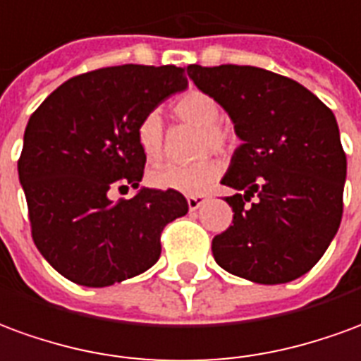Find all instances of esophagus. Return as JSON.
Returning a JSON list of instances; mask_svg holds the SVG:
<instances>
[{
  "mask_svg": "<svg viewBox=\"0 0 361 361\" xmlns=\"http://www.w3.org/2000/svg\"><path fill=\"white\" fill-rule=\"evenodd\" d=\"M206 200H208V196H206V194H196V196H188V198H186V202H188V209H190V212H196V209L200 208L202 204H204Z\"/></svg>",
  "mask_w": 361,
  "mask_h": 361,
  "instance_id": "obj_1",
  "label": "esophagus"
}]
</instances>
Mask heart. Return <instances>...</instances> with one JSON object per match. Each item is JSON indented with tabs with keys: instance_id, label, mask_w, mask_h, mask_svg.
Masks as SVG:
<instances>
[{
	"instance_id": "1",
	"label": "heart",
	"mask_w": 361,
	"mask_h": 361,
	"mask_svg": "<svg viewBox=\"0 0 361 361\" xmlns=\"http://www.w3.org/2000/svg\"><path fill=\"white\" fill-rule=\"evenodd\" d=\"M173 114L186 124L200 128L198 153L224 152L229 144V132L217 120L221 118V106L206 91L190 89L173 103ZM135 140L149 163L163 157V122L159 114L149 112L140 120ZM221 173V167L212 157H202L190 165H161L149 171V185L161 190H175L180 194H200Z\"/></svg>"
}]
</instances>
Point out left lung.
I'll list each match as a JSON object with an SVG mask.
<instances>
[{
  "mask_svg": "<svg viewBox=\"0 0 361 361\" xmlns=\"http://www.w3.org/2000/svg\"><path fill=\"white\" fill-rule=\"evenodd\" d=\"M188 78L229 114L243 144L221 185L233 226L214 237L219 267L257 283L307 274L342 219L346 155L338 124L298 81L252 66H188Z\"/></svg>",
  "mask_w": 361,
  "mask_h": 361,
  "instance_id": "left-lung-1",
  "label": "left lung"
}]
</instances>
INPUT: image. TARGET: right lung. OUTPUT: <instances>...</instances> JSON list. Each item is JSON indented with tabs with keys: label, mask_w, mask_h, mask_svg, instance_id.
<instances>
[{
	"label": "right lung",
	"mask_w": 361,
	"mask_h": 361,
	"mask_svg": "<svg viewBox=\"0 0 361 361\" xmlns=\"http://www.w3.org/2000/svg\"><path fill=\"white\" fill-rule=\"evenodd\" d=\"M188 87L185 68L116 66L68 79L32 112L19 159L32 241L63 278L104 288L142 274L161 231L188 212L175 190L140 188L145 155L135 130ZM138 192L112 202V190Z\"/></svg>",
	"instance_id": "obj_1"
}]
</instances>
